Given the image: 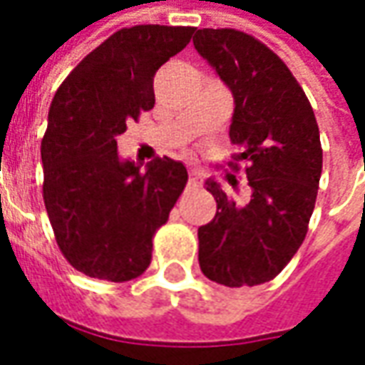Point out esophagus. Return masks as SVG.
Segmentation results:
<instances>
[{"mask_svg": "<svg viewBox=\"0 0 365 365\" xmlns=\"http://www.w3.org/2000/svg\"><path fill=\"white\" fill-rule=\"evenodd\" d=\"M200 182H202V180H200L199 173H197V170H188V185H190V187H200Z\"/></svg>", "mask_w": 365, "mask_h": 365, "instance_id": "1", "label": "esophagus"}]
</instances>
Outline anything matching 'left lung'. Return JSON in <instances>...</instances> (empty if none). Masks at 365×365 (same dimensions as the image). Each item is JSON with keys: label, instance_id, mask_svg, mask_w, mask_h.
I'll list each match as a JSON object with an SVG mask.
<instances>
[{"label": "left lung", "instance_id": "obj_1", "mask_svg": "<svg viewBox=\"0 0 365 365\" xmlns=\"http://www.w3.org/2000/svg\"><path fill=\"white\" fill-rule=\"evenodd\" d=\"M192 43L233 92L229 168L243 166L251 188L237 202L207 180L217 215L199 229L200 271L225 287H253L275 279L307 235L324 163L319 128L299 82L263 41L202 28Z\"/></svg>", "mask_w": 365, "mask_h": 365}]
</instances>
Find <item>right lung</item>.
<instances>
[{
  "label": "right lung",
  "mask_w": 365,
  "mask_h": 365,
  "mask_svg": "<svg viewBox=\"0 0 365 365\" xmlns=\"http://www.w3.org/2000/svg\"><path fill=\"white\" fill-rule=\"evenodd\" d=\"M190 26L114 31L68 74L51 100L41 140L43 202L66 261L88 277L143 275L153 239L187 187V168L156 156L122 163L116 138L154 106V74L187 46Z\"/></svg>",
  "instance_id": "add662e5"
}]
</instances>
